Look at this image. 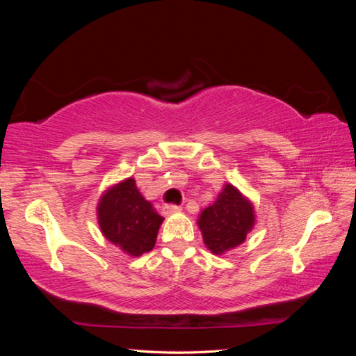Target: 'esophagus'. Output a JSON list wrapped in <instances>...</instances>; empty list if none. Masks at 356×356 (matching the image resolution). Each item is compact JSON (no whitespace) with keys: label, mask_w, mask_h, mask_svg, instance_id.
<instances>
[{"label":"esophagus","mask_w":356,"mask_h":356,"mask_svg":"<svg viewBox=\"0 0 356 356\" xmlns=\"http://www.w3.org/2000/svg\"><path fill=\"white\" fill-rule=\"evenodd\" d=\"M163 211L165 213H175V212H179L181 211V207H178V204H165L163 207Z\"/></svg>","instance_id":"obj_1"}]
</instances>
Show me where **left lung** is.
Returning a JSON list of instances; mask_svg holds the SVG:
<instances>
[{"instance_id":"8db88e82","label":"left lung","mask_w":356,"mask_h":356,"mask_svg":"<svg viewBox=\"0 0 356 356\" xmlns=\"http://www.w3.org/2000/svg\"><path fill=\"white\" fill-rule=\"evenodd\" d=\"M197 224L208 250L222 255L245 242L255 224V211L250 199L225 184L217 200L200 212Z\"/></svg>"}]
</instances>
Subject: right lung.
<instances>
[{"label":"right lung","instance_id":"right-lung-1","mask_svg":"<svg viewBox=\"0 0 356 356\" xmlns=\"http://www.w3.org/2000/svg\"><path fill=\"white\" fill-rule=\"evenodd\" d=\"M98 224L105 239L131 257L152 251L163 217L126 178L105 190L98 203Z\"/></svg>","mask_w":356,"mask_h":356}]
</instances>
